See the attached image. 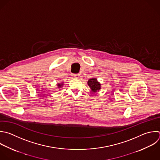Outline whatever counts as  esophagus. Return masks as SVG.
Returning <instances> with one entry per match:
<instances>
[{"instance_id":"esophagus-1","label":"esophagus","mask_w":160,"mask_h":160,"mask_svg":"<svg viewBox=\"0 0 160 160\" xmlns=\"http://www.w3.org/2000/svg\"><path fill=\"white\" fill-rule=\"evenodd\" d=\"M79 74H74V76L76 78H79Z\"/></svg>"}]
</instances>
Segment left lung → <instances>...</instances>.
<instances>
[{
	"instance_id": "1",
	"label": "left lung",
	"mask_w": 160,
	"mask_h": 160,
	"mask_svg": "<svg viewBox=\"0 0 160 160\" xmlns=\"http://www.w3.org/2000/svg\"><path fill=\"white\" fill-rule=\"evenodd\" d=\"M88 84L91 89V92L92 93L96 92L101 89V84L98 81L96 78H92L88 80Z\"/></svg>"
}]
</instances>
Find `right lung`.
<instances>
[{"label": "right lung", "mask_w": 160, "mask_h": 160, "mask_svg": "<svg viewBox=\"0 0 160 160\" xmlns=\"http://www.w3.org/2000/svg\"><path fill=\"white\" fill-rule=\"evenodd\" d=\"M62 83H61V84H58V88H62Z\"/></svg>", "instance_id": "right-lung-1"}]
</instances>
